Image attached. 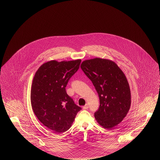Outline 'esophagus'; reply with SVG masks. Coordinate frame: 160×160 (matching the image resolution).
I'll return each mask as SVG.
<instances>
[{"instance_id":"34e87169","label":"esophagus","mask_w":160,"mask_h":160,"mask_svg":"<svg viewBox=\"0 0 160 160\" xmlns=\"http://www.w3.org/2000/svg\"><path fill=\"white\" fill-rule=\"evenodd\" d=\"M83 109H88L89 108V104H86V105L83 106Z\"/></svg>"}]
</instances>
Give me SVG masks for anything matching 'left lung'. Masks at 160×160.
<instances>
[{
    "mask_svg": "<svg viewBox=\"0 0 160 160\" xmlns=\"http://www.w3.org/2000/svg\"><path fill=\"white\" fill-rule=\"evenodd\" d=\"M80 67L91 80L99 98L95 118L104 128L112 129L122 122L131 106L127 77L114 61L96 58L83 61Z\"/></svg>",
    "mask_w": 160,
    "mask_h": 160,
    "instance_id": "obj_1",
    "label": "left lung"
}]
</instances>
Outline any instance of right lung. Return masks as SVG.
Listing matches in <instances>:
<instances>
[{
  "instance_id": "right-lung-1",
  "label": "right lung",
  "mask_w": 160,
  "mask_h": 160,
  "mask_svg": "<svg viewBox=\"0 0 160 160\" xmlns=\"http://www.w3.org/2000/svg\"><path fill=\"white\" fill-rule=\"evenodd\" d=\"M80 62V59L48 61L38 69L33 77L32 108L38 120L55 133L69 129L82 109L65 91L69 78L79 68Z\"/></svg>"
}]
</instances>
